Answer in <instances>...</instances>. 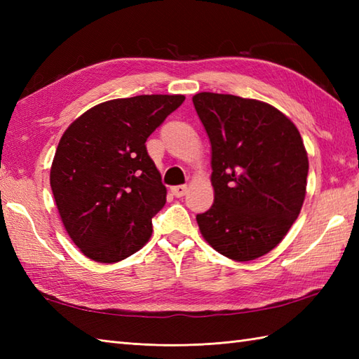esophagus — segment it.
Segmentation results:
<instances>
[{"mask_svg": "<svg viewBox=\"0 0 359 359\" xmlns=\"http://www.w3.org/2000/svg\"><path fill=\"white\" fill-rule=\"evenodd\" d=\"M187 191H188V187L187 185H177V187H172L171 188V193L175 197H184L187 194Z\"/></svg>", "mask_w": 359, "mask_h": 359, "instance_id": "esophagus-1", "label": "esophagus"}]
</instances>
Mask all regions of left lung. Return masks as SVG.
<instances>
[{"mask_svg":"<svg viewBox=\"0 0 359 359\" xmlns=\"http://www.w3.org/2000/svg\"><path fill=\"white\" fill-rule=\"evenodd\" d=\"M211 143L215 203L199 230L238 262L269 253L285 238L306 199L309 157L294 123L274 106L230 94L193 97Z\"/></svg>","mask_w":359,"mask_h":359,"instance_id":"1","label":"left lung"}]
</instances>
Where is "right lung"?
<instances>
[{
	"instance_id": "obj_1",
	"label": "right lung",
	"mask_w": 359,
	"mask_h": 359,
	"mask_svg": "<svg viewBox=\"0 0 359 359\" xmlns=\"http://www.w3.org/2000/svg\"><path fill=\"white\" fill-rule=\"evenodd\" d=\"M185 95H137L94 106L66 129L50 166V188L72 242L102 264L123 261L152 234L166 188L148 137Z\"/></svg>"
}]
</instances>
